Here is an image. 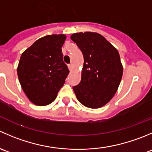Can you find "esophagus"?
<instances>
[{
    "label": "esophagus",
    "mask_w": 152,
    "mask_h": 152,
    "mask_svg": "<svg viewBox=\"0 0 152 152\" xmlns=\"http://www.w3.org/2000/svg\"><path fill=\"white\" fill-rule=\"evenodd\" d=\"M68 67H69V69H70V70H72V69H73V65H68Z\"/></svg>",
    "instance_id": "34e87169"
}]
</instances>
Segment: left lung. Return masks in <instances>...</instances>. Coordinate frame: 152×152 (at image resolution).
I'll use <instances>...</instances> for the list:
<instances>
[{
  "mask_svg": "<svg viewBox=\"0 0 152 152\" xmlns=\"http://www.w3.org/2000/svg\"><path fill=\"white\" fill-rule=\"evenodd\" d=\"M70 39L84 56L82 80L73 87L76 98L88 108L102 107L115 96L123 76L118 51L96 32L75 33Z\"/></svg>",
  "mask_w": 152,
  "mask_h": 152,
  "instance_id": "left-lung-1",
  "label": "left lung"
}]
</instances>
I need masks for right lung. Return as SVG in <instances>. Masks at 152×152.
Here are the masks:
<instances>
[{
    "label": "right lung",
    "instance_id": "obj_1",
    "mask_svg": "<svg viewBox=\"0 0 152 152\" xmlns=\"http://www.w3.org/2000/svg\"><path fill=\"white\" fill-rule=\"evenodd\" d=\"M65 34L42 37L21 54L18 79L26 96L34 104L46 106L56 99L69 73L63 61Z\"/></svg>",
    "mask_w": 152,
    "mask_h": 152
}]
</instances>
